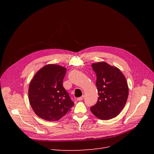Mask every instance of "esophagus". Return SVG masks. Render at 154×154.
Returning a JSON list of instances; mask_svg holds the SVG:
<instances>
[{
  "label": "esophagus",
  "mask_w": 154,
  "mask_h": 154,
  "mask_svg": "<svg viewBox=\"0 0 154 154\" xmlns=\"http://www.w3.org/2000/svg\"><path fill=\"white\" fill-rule=\"evenodd\" d=\"M84 97V96L82 95V96H81V97H80L77 98V101H81V100H83Z\"/></svg>",
  "instance_id": "esophagus-1"
}]
</instances>
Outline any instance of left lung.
I'll return each instance as SVG.
<instances>
[{"instance_id":"left-lung-1","label":"left lung","mask_w":154,"mask_h":154,"mask_svg":"<svg viewBox=\"0 0 154 154\" xmlns=\"http://www.w3.org/2000/svg\"><path fill=\"white\" fill-rule=\"evenodd\" d=\"M92 67L96 74V86L99 97L91 110L101 120L116 117L127 100L128 87L126 79L117 67L106 62L94 63Z\"/></svg>"}]
</instances>
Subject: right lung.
<instances>
[{
	"mask_svg": "<svg viewBox=\"0 0 154 154\" xmlns=\"http://www.w3.org/2000/svg\"><path fill=\"white\" fill-rule=\"evenodd\" d=\"M67 69L48 64L40 69L32 79L29 100L35 114L47 121H57L68 113L74 103L63 87Z\"/></svg>",
	"mask_w": 154,
	"mask_h": 154,
	"instance_id": "right-lung-1",
	"label": "right lung"
}]
</instances>
